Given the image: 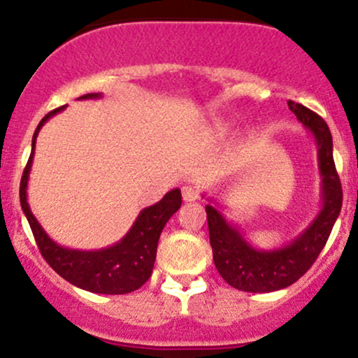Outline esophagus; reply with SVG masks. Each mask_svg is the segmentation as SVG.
Wrapping results in <instances>:
<instances>
[{"mask_svg": "<svg viewBox=\"0 0 358 358\" xmlns=\"http://www.w3.org/2000/svg\"><path fill=\"white\" fill-rule=\"evenodd\" d=\"M182 196L185 202H195V200H199V190L192 185H185L182 187Z\"/></svg>", "mask_w": 358, "mask_h": 358, "instance_id": "obj_1", "label": "esophagus"}]
</instances>
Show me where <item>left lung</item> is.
Segmentation results:
<instances>
[{"label":"left lung","instance_id":"obj_1","mask_svg":"<svg viewBox=\"0 0 358 358\" xmlns=\"http://www.w3.org/2000/svg\"><path fill=\"white\" fill-rule=\"evenodd\" d=\"M298 121L313 134L322 175V208L296 239L278 249H257L227 222L215 205L205 207L213 262L232 287L248 293H269L296 282L313 266L342 210V183L334 162V139L327 122L298 102L287 101ZM213 202V200H212Z\"/></svg>","mask_w":358,"mask_h":358}]
</instances>
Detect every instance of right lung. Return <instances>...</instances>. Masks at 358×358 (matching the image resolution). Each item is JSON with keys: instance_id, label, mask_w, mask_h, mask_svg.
Returning <instances> with one entry per match:
<instances>
[{"instance_id": "right-lung-1", "label": "right lung", "mask_w": 358, "mask_h": 358, "mask_svg": "<svg viewBox=\"0 0 358 358\" xmlns=\"http://www.w3.org/2000/svg\"><path fill=\"white\" fill-rule=\"evenodd\" d=\"M101 94H85L79 99H99ZM62 108L52 110L36 126L34 139H31V155L24 166L22 183H20V203L23 213L27 215L31 232H34L36 245L40 252L48 262V266L60 274L65 281L99 294H126L141 287L150 279L153 271L156 249L162 236L163 227L170 217L182 207V192L173 188L163 196L159 202L151 207L143 208L133 227L116 244L99 250H79L62 248L55 241L48 237L42 225L35 219L27 200V187L30 178L31 163H34L35 143L45 122L57 113L64 110Z\"/></svg>"}]
</instances>
